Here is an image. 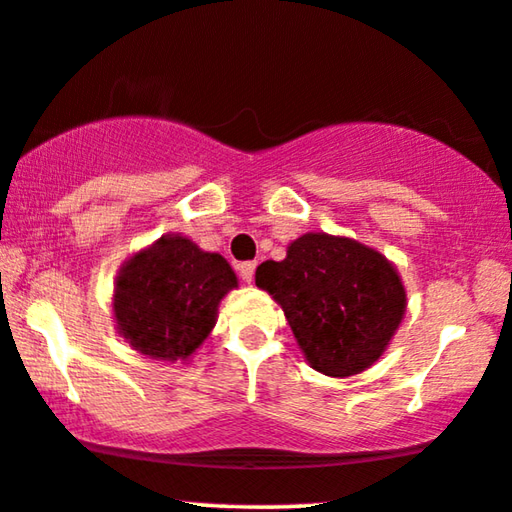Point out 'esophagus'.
I'll use <instances>...</instances> for the list:
<instances>
[{
	"mask_svg": "<svg viewBox=\"0 0 512 512\" xmlns=\"http://www.w3.org/2000/svg\"><path fill=\"white\" fill-rule=\"evenodd\" d=\"M255 262H243V264H239V276H241V280L243 283H253V278H255Z\"/></svg>",
	"mask_w": 512,
	"mask_h": 512,
	"instance_id": "esophagus-1",
	"label": "esophagus"
}]
</instances>
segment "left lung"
<instances>
[{
	"label": "left lung",
	"instance_id": "1",
	"mask_svg": "<svg viewBox=\"0 0 512 512\" xmlns=\"http://www.w3.org/2000/svg\"><path fill=\"white\" fill-rule=\"evenodd\" d=\"M255 283L283 308L306 362L331 378L378 362L406 313V290L390 259L325 232L299 236L283 262L259 264Z\"/></svg>",
	"mask_w": 512,
	"mask_h": 512
}]
</instances>
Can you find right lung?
<instances>
[{
	"label": "right lung",
	"mask_w": 512,
	"mask_h": 512,
	"mask_svg": "<svg viewBox=\"0 0 512 512\" xmlns=\"http://www.w3.org/2000/svg\"><path fill=\"white\" fill-rule=\"evenodd\" d=\"M236 285L225 257L167 234L122 264L113 292L115 327L141 355L187 359L211 334L218 304Z\"/></svg>",
	"instance_id": "right-lung-1"
}]
</instances>
